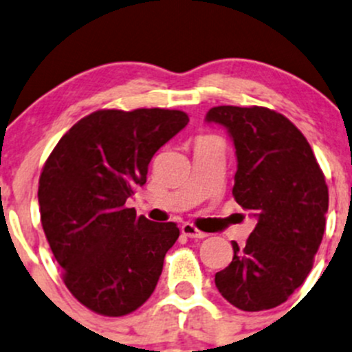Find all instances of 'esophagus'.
Returning <instances> with one entry per match:
<instances>
[{"label": "esophagus", "instance_id": "esophagus-1", "mask_svg": "<svg viewBox=\"0 0 352 352\" xmlns=\"http://www.w3.org/2000/svg\"><path fill=\"white\" fill-rule=\"evenodd\" d=\"M180 232H182V235H186L187 239H206L208 236V233L201 232V230H197L196 226L192 225V223H184L182 226H180Z\"/></svg>", "mask_w": 352, "mask_h": 352}]
</instances>
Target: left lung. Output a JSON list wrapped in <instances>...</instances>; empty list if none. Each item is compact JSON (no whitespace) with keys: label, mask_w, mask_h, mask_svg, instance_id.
<instances>
[{"label":"left lung","mask_w":352,"mask_h":352,"mask_svg":"<svg viewBox=\"0 0 352 352\" xmlns=\"http://www.w3.org/2000/svg\"><path fill=\"white\" fill-rule=\"evenodd\" d=\"M206 122L232 138L233 196L257 219L245 248L233 242V261L216 272V287L240 310H269L311 271L329 209L325 177L300 129L274 110L221 105L206 113Z\"/></svg>","instance_id":"obj_1"}]
</instances>
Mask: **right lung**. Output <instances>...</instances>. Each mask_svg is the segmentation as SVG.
<instances>
[{"instance_id":"obj_1","label":"right lung","mask_w":352,"mask_h":352,"mask_svg":"<svg viewBox=\"0 0 352 352\" xmlns=\"http://www.w3.org/2000/svg\"><path fill=\"white\" fill-rule=\"evenodd\" d=\"M189 122L165 109L97 110L59 140L38 180L41 221L74 298L107 317L140 308L155 291L175 223L136 216L126 201L148 165Z\"/></svg>"}]
</instances>
